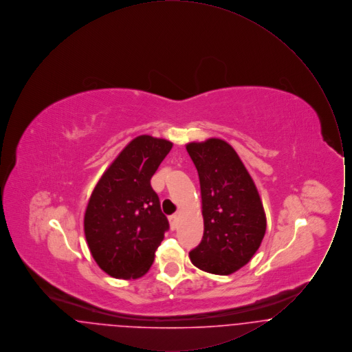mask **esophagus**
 Wrapping results in <instances>:
<instances>
[{
    "label": "esophagus",
    "mask_w": 352,
    "mask_h": 352,
    "mask_svg": "<svg viewBox=\"0 0 352 352\" xmlns=\"http://www.w3.org/2000/svg\"><path fill=\"white\" fill-rule=\"evenodd\" d=\"M168 223H170V228L171 230H175L177 228V224H178V217L177 215H171L168 218Z\"/></svg>",
    "instance_id": "esophagus-1"
}]
</instances>
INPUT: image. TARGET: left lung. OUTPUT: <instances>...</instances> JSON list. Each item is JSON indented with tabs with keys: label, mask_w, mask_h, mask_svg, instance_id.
<instances>
[{
	"label": "left lung",
	"mask_w": 352,
	"mask_h": 352,
	"mask_svg": "<svg viewBox=\"0 0 352 352\" xmlns=\"http://www.w3.org/2000/svg\"><path fill=\"white\" fill-rule=\"evenodd\" d=\"M201 184L204 231L190 252L203 272L228 276L251 261L267 231L264 206L248 170L221 138L186 145Z\"/></svg>",
	"instance_id": "8db88e82"
}]
</instances>
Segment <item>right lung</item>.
<instances>
[{"mask_svg":"<svg viewBox=\"0 0 352 352\" xmlns=\"http://www.w3.org/2000/svg\"><path fill=\"white\" fill-rule=\"evenodd\" d=\"M173 148L165 138H133L95 186L84 214V234L96 264L115 278L148 273L168 228L151 179Z\"/></svg>","mask_w":352,"mask_h":352,"instance_id":"obj_1","label":"right lung"}]
</instances>
